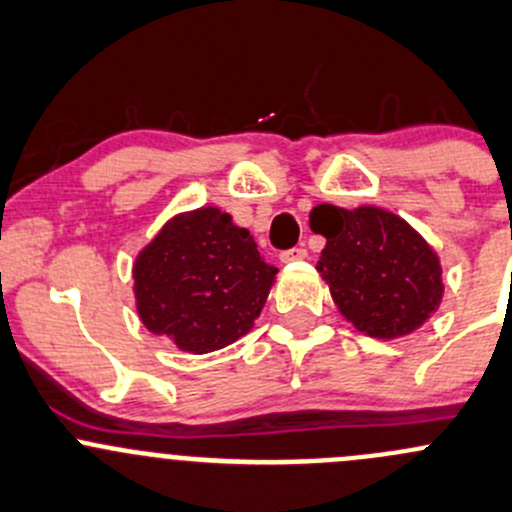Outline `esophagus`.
<instances>
[{"label":"esophagus","mask_w":512,"mask_h":512,"mask_svg":"<svg viewBox=\"0 0 512 512\" xmlns=\"http://www.w3.org/2000/svg\"><path fill=\"white\" fill-rule=\"evenodd\" d=\"M303 258H306V249L296 246V249L283 251V254L278 256V261H281V263H296V261H303Z\"/></svg>","instance_id":"obj_1"}]
</instances>
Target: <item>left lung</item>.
Masks as SVG:
<instances>
[{"label": "left lung", "mask_w": 512, "mask_h": 512, "mask_svg": "<svg viewBox=\"0 0 512 512\" xmlns=\"http://www.w3.org/2000/svg\"><path fill=\"white\" fill-rule=\"evenodd\" d=\"M311 229L326 239L316 271L348 323L378 341L411 336L443 301V268L433 246L393 211L321 204Z\"/></svg>", "instance_id": "8db88e82"}]
</instances>
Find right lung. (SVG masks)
Segmentation results:
<instances>
[{
	"instance_id": "1",
	"label": "right lung",
	"mask_w": 512,
	"mask_h": 512,
	"mask_svg": "<svg viewBox=\"0 0 512 512\" xmlns=\"http://www.w3.org/2000/svg\"><path fill=\"white\" fill-rule=\"evenodd\" d=\"M276 273L219 206L181 211L134 258L136 313L179 351L204 356L254 328Z\"/></svg>"
}]
</instances>
